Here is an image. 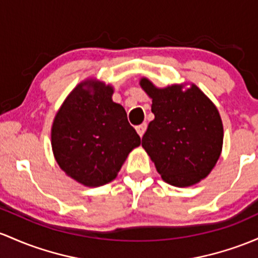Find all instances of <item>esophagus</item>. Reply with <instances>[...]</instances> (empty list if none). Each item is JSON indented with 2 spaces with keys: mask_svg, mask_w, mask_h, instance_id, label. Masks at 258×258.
I'll list each match as a JSON object with an SVG mask.
<instances>
[{
  "mask_svg": "<svg viewBox=\"0 0 258 258\" xmlns=\"http://www.w3.org/2000/svg\"><path fill=\"white\" fill-rule=\"evenodd\" d=\"M136 131H137V134L140 135L141 137H143L144 132L147 131V123H142V124H140V126L136 127Z\"/></svg>",
  "mask_w": 258,
  "mask_h": 258,
  "instance_id": "esophagus-1",
  "label": "esophagus"
}]
</instances>
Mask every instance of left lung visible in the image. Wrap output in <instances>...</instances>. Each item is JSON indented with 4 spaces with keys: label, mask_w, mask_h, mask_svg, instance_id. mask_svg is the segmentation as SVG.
Here are the masks:
<instances>
[{
    "label": "left lung",
    "mask_w": 258,
    "mask_h": 258,
    "mask_svg": "<svg viewBox=\"0 0 258 258\" xmlns=\"http://www.w3.org/2000/svg\"><path fill=\"white\" fill-rule=\"evenodd\" d=\"M141 86L153 99L155 118L142 147L164 181L185 187L205 179L219 159L223 123L217 107L196 86L155 88L143 78Z\"/></svg>",
    "instance_id": "left-lung-1"
}]
</instances>
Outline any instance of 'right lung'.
<instances>
[{
    "mask_svg": "<svg viewBox=\"0 0 258 258\" xmlns=\"http://www.w3.org/2000/svg\"><path fill=\"white\" fill-rule=\"evenodd\" d=\"M72 90L58 110L51 131L56 161L72 179L101 186L116 177L141 137L127 120L123 106L112 101V88L93 82V93Z\"/></svg>",
    "mask_w": 258,
    "mask_h": 258,
    "instance_id": "obj_1",
    "label": "right lung"
}]
</instances>
